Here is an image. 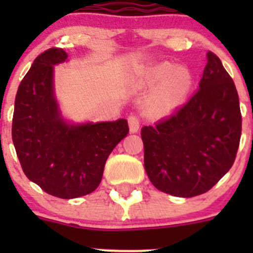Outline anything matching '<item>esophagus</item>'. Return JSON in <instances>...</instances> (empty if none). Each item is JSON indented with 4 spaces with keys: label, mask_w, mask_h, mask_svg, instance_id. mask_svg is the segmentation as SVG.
I'll return each instance as SVG.
<instances>
[{
    "label": "esophagus",
    "mask_w": 253,
    "mask_h": 253,
    "mask_svg": "<svg viewBox=\"0 0 253 253\" xmlns=\"http://www.w3.org/2000/svg\"><path fill=\"white\" fill-rule=\"evenodd\" d=\"M128 126H129V132L136 133V132H138L139 129V120L137 119L136 116H133V115H131V116L128 117Z\"/></svg>",
    "instance_id": "obj_1"
}]
</instances>
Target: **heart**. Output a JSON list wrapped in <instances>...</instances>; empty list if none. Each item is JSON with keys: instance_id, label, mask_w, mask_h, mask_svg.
Here are the masks:
<instances>
[{"instance_id": "1", "label": "heart", "mask_w": 253, "mask_h": 253, "mask_svg": "<svg viewBox=\"0 0 253 253\" xmlns=\"http://www.w3.org/2000/svg\"><path fill=\"white\" fill-rule=\"evenodd\" d=\"M143 79L153 85L162 84L149 103V112L155 117H164L174 112L185 100L192 84V76L187 68H176L168 62L148 70Z\"/></svg>"}]
</instances>
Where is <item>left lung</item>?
Masks as SVG:
<instances>
[{
    "label": "left lung",
    "mask_w": 253,
    "mask_h": 253,
    "mask_svg": "<svg viewBox=\"0 0 253 253\" xmlns=\"http://www.w3.org/2000/svg\"><path fill=\"white\" fill-rule=\"evenodd\" d=\"M197 93L177 112L144 126V168L159 191L195 197L211 190L233 167L241 136L236 86L209 51Z\"/></svg>",
    "instance_id": "8db88e82"
}]
</instances>
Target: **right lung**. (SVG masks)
Returning a JSON list of instances; mask_svg holds the SVG:
<instances>
[{
  "label": "right lung",
  "instance_id": "1",
  "mask_svg": "<svg viewBox=\"0 0 253 253\" xmlns=\"http://www.w3.org/2000/svg\"><path fill=\"white\" fill-rule=\"evenodd\" d=\"M62 48L38 56L20 82L14 101L12 139L24 174L42 191L71 200L93 192L108 157L128 133L127 120L71 124L61 115L53 66L67 60Z\"/></svg>",
  "mask_w": 253,
  "mask_h": 253
}]
</instances>
